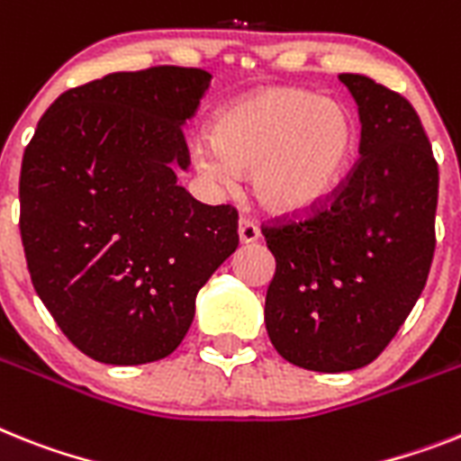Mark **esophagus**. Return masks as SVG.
Masks as SVG:
<instances>
[{
	"label": "esophagus",
	"mask_w": 461,
	"mask_h": 461,
	"mask_svg": "<svg viewBox=\"0 0 461 461\" xmlns=\"http://www.w3.org/2000/svg\"><path fill=\"white\" fill-rule=\"evenodd\" d=\"M239 239H241V243H253L260 239V230L250 218L239 220Z\"/></svg>",
	"instance_id": "34e87169"
}]
</instances>
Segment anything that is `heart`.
Segmentation results:
<instances>
[{
    "instance_id": "b5f03b06",
    "label": "heart",
    "mask_w": 461,
    "mask_h": 461,
    "mask_svg": "<svg viewBox=\"0 0 461 461\" xmlns=\"http://www.w3.org/2000/svg\"><path fill=\"white\" fill-rule=\"evenodd\" d=\"M347 107L319 93L272 86L249 93L218 112L212 149L196 164L215 180L253 173L255 199L272 212H309L339 187L356 152Z\"/></svg>"
}]
</instances>
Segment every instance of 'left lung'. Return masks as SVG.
I'll return each instance as SVG.
<instances>
[{"label": "left lung", "instance_id": "1", "mask_svg": "<svg viewBox=\"0 0 461 461\" xmlns=\"http://www.w3.org/2000/svg\"><path fill=\"white\" fill-rule=\"evenodd\" d=\"M361 117V158L314 211L262 224L276 260L265 323L293 366L347 373L373 363L427 284L438 164L415 107L370 77L339 75Z\"/></svg>", "mask_w": 461, "mask_h": 461}]
</instances>
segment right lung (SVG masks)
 Masks as SVG:
<instances>
[{"instance_id": "add662e5", "label": "right lung", "mask_w": 461, "mask_h": 461, "mask_svg": "<svg viewBox=\"0 0 461 461\" xmlns=\"http://www.w3.org/2000/svg\"><path fill=\"white\" fill-rule=\"evenodd\" d=\"M212 77L199 68L114 72L58 95L21 166L30 278L58 328L93 361L173 354L196 293L239 246V212L177 185L183 123Z\"/></svg>"}]
</instances>
